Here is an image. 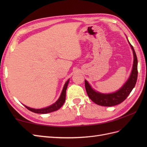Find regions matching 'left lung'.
Here are the masks:
<instances>
[{"instance_id": "1", "label": "left lung", "mask_w": 147, "mask_h": 147, "mask_svg": "<svg viewBox=\"0 0 147 147\" xmlns=\"http://www.w3.org/2000/svg\"><path fill=\"white\" fill-rule=\"evenodd\" d=\"M129 43L130 44L133 51V56H134L132 69L129 78L119 90L113 93H110V94H102V93L94 91L89 83L86 80H84L87 94L90 99L96 104L105 107H111L119 104L127 98L133 88H134L138 75L137 57L134 48L131 45L129 42Z\"/></svg>"}]
</instances>
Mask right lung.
<instances>
[{
	"label": "right lung",
	"mask_w": 147,
	"mask_h": 147,
	"mask_svg": "<svg viewBox=\"0 0 147 147\" xmlns=\"http://www.w3.org/2000/svg\"><path fill=\"white\" fill-rule=\"evenodd\" d=\"M69 82V79L65 83L63 91L61 92V94L59 97V98L58 99L55 103L52 104L51 105L47 107L46 108H43V109H32V108H30L29 107H27L24 105L26 108H27L29 110L31 111V112H34L35 113H40V114H45V113H51L53 112H55V111H56L58 109H59L64 104L65 100V94H66V90L67 88L68 84Z\"/></svg>",
	"instance_id": "obj_1"
}]
</instances>
